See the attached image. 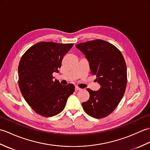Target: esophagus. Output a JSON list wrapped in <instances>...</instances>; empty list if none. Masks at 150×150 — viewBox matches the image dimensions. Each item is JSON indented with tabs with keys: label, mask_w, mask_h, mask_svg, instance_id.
Here are the masks:
<instances>
[{
	"label": "esophagus",
	"mask_w": 150,
	"mask_h": 150,
	"mask_svg": "<svg viewBox=\"0 0 150 150\" xmlns=\"http://www.w3.org/2000/svg\"><path fill=\"white\" fill-rule=\"evenodd\" d=\"M75 91H79V90H81V89L80 88L77 87V86H75Z\"/></svg>",
	"instance_id": "esophagus-1"
}]
</instances>
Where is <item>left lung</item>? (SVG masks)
Returning a JSON list of instances; mask_svg holds the SVG:
<instances>
[{
  "instance_id": "1",
  "label": "left lung",
  "mask_w": 150,
  "mask_h": 150,
  "mask_svg": "<svg viewBox=\"0 0 150 150\" xmlns=\"http://www.w3.org/2000/svg\"><path fill=\"white\" fill-rule=\"evenodd\" d=\"M89 62L91 73L100 85L98 91L87 88L90 98L82 103L89 115L101 119L112 113L124 96L127 68L122 53L105 40L97 39L75 45Z\"/></svg>"
}]
</instances>
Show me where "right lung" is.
<instances>
[{"instance_id": "1", "label": "right lung", "mask_w": 150, "mask_h": 150, "mask_svg": "<svg viewBox=\"0 0 150 150\" xmlns=\"http://www.w3.org/2000/svg\"><path fill=\"white\" fill-rule=\"evenodd\" d=\"M73 44L40 42L30 47L19 62L18 86L22 96L40 115L55 116L64 110L74 85L62 86L53 80L59 73L63 57Z\"/></svg>"}]
</instances>
